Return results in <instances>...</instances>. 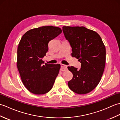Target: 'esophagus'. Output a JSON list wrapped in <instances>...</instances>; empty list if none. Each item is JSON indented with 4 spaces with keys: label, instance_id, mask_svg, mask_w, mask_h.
I'll use <instances>...</instances> for the list:
<instances>
[{
    "label": "esophagus",
    "instance_id": "esophagus-1",
    "mask_svg": "<svg viewBox=\"0 0 120 120\" xmlns=\"http://www.w3.org/2000/svg\"><path fill=\"white\" fill-rule=\"evenodd\" d=\"M68 66L64 65V64H61V69L60 70L61 71H65L66 70H67L68 69Z\"/></svg>",
    "mask_w": 120,
    "mask_h": 120
}]
</instances>
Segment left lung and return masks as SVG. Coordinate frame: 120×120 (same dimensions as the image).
<instances>
[{
    "label": "left lung",
    "mask_w": 120,
    "mask_h": 120,
    "mask_svg": "<svg viewBox=\"0 0 120 120\" xmlns=\"http://www.w3.org/2000/svg\"><path fill=\"white\" fill-rule=\"evenodd\" d=\"M62 30L72 48V56L81 63L79 70L73 66L68 67L73 74L68 87L76 93H88L96 87L103 74L105 46L98 33L85 27L63 26Z\"/></svg>",
    "instance_id": "1"
}]
</instances>
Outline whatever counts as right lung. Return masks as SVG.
Masks as SVG:
<instances>
[{
    "label": "right lung",
    "instance_id": "add662e5",
    "mask_svg": "<svg viewBox=\"0 0 120 120\" xmlns=\"http://www.w3.org/2000/svg\"><path fill=\"white\" fill-rule=\"evenodd\" d=\"M62 32L59 27L42 26L32 29L22 35L17 48V67L22 83L30 92L42 95L52 89L60 64H50L42 58L48 43Z\"/></svg>",
    "mask_w": 120,
    "mask_h": 120
}]
</instances>
